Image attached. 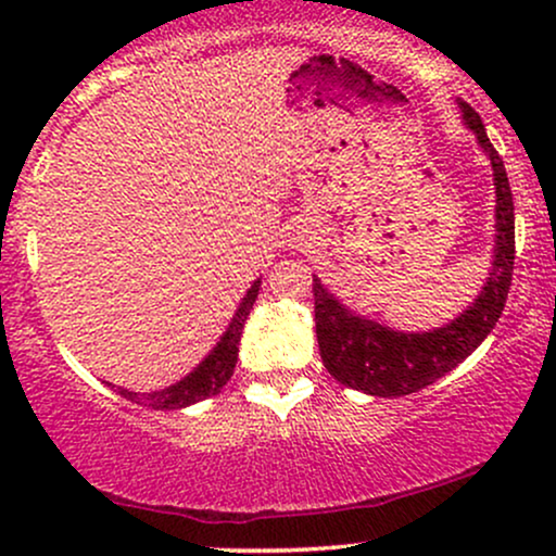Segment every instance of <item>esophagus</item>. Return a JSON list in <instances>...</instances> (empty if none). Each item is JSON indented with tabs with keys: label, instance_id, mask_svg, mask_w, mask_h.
Wrapping results in <instances>:
<instances>
[{
	"label": "esophagus",
	"instance_id": "34e87169",
	"mask_svg": "<svg viewBox=\"0 0 556 556\" xmlns=\"http://www.w3.org/2000/svg\"><path fill=\"white\" fill-rule=\"evenodd\" d=\"M292 238H290V242H292V245H300V242H303V229H300V227H295V229H292Z\"/></svg>",
	"mask_w": 556,
	"mask_h": 556
}]
</instances>
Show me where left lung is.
<instances>
[{"mask_svg": "<svg viewBox=\"0 0 556 556\" xmlns=\"http://www.w3.org/2000/svg\"><path fill=\"white\" fill-rule=\"evenodd\" d=\"M463 123L473 130L494 169V258L486 285L455 321L429 331H397L371 318L353 314L321 279L314 277L316 337L321 361L337 381L374 397H402L433 384L489 337L507 303L515 264V206L504 162L491 146L481 117L460 101Z\"/></svg>", "mask_w": 556, "mask_h": 556, "instance_id": "1", "label": "left lung"}]
</instances>
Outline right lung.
<instances>
[{
    "instance_id": "right-lung-1",
    "label": "right lung",
    "mask_w": 556,
    "mask_h": 556,
    "mask_svg": "<svg viewBox=\"0 0 556 556\" xmlns=\"http://www.w3.org/2000/svg\"><path fill=\"white\" fill-rule=\"evenodd\" d=\"M261 279L251 285V290L245 292V298L240 300L238 311H235L232 321L225 334L219 337V342L214 344L212 353L206 355L198 366L190 371L185 379L175 381L172 387L159 389V392H130V389L117 387V392L123 394L125 400L138 402V405L151 407V410H180V407L195 405V402L214 397V394L222 392V387L227 384L229 376L235 371V363H238V344L242 337V327H245V318L251 314L253 303L258 298Z\"/></svg>"
}]
</instances>
